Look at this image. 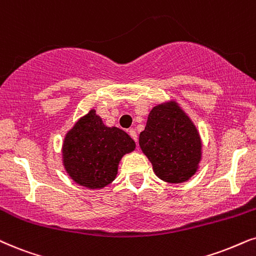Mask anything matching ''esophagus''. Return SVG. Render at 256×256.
<instances>
[{
    "label": "esophagus",
    "mask_w": 256,
    "mask_h": 256,
    "mask_svg": "<svg viewBox=\"0 0 256 256\" xmlns=\"http://www.w3.org/2000/svg\"><path fill=\"white\" fill-rule=\"evenodd\" d=\"M129 135H130V138L134 140L135 142H138V134H136V132L134 130V129H130V130L128 132Z\"/></svg>",
    "instance_id": "esophagus-1"
}]
</instances>
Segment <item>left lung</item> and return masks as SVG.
<instances>
[{
	"label": "left lung",
	"mask_w": 256,
	"mask_h": 256,
	"mask_svg": "<svg viewBox=\"0 0 256 256\" xmlns=\"http://www.w3.org/2000/svg\"><path fill=\"white\" fill-rule=\"evenodd\" d=\"M138 144L156 176L169 184L189 180L201 161L198 129L174 101L152 109Z\"/></svg>",
	"instance_id": "1"
}]
</instances>
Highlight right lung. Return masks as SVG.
Here are the masks:
<instances>
[{"label": "right lung", "mask_w": 256, "mask_h": 256, "mask_svg": "<svg viewBox=\"0 0 256 256\" xmlns=\"http://www.w3.org/2000/svg\"><path fill=\"white\" fill-rule=\"evenodd\" d=\"M134 149L135 142L127 132L104 126L92 109L66 135L63 166L78 184L100 189L115 180L122 156Z\"/></svg>", "instance_id": "1"}]
</instances>
